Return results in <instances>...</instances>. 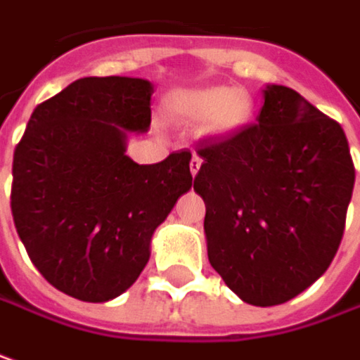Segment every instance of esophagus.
Here are the masks:
<instances>
[{
    "instance_id": "1",
    "label": "esophagus",
    "mask_w": 360,
    "mask_h": 360,
    "mask_svg": "<svg viewBox=\"0 0 360 360\" xmlns=\"http://www.w3.org/2000/svg\"><path fill=\"white\" fill-rule=\"evenodd\" d=\"M200 166H202V158H198V156L194 154L192 160H190V172H192V176H196V174H198Z\"/></svg>"
}]
</instances>
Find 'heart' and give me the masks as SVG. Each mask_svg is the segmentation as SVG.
I'll return each mask as SVG.
<instances>
[{
    "instance_id": "b5f03b06",
    "label": "heart",
    "mask_w": 360,
    "mask_h": 360,
    "mask_svg": "<svg viewBox=\"0 0 360 360\" xmlns=\"http://www.w3.org/2000/svg\"><path fill=\"white\" fill-rule=\"evenodd\" d=\"M174 104L186 118L196 122L208 120L210 130L216 134H230L242 128L252 110L246 94L234 91L226 86L186 91L178 96Z\"/></svg>"
}]
</instances>
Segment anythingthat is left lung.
I'll return each mask as SVG.
<instances>
[{
	"label": "left lung",
	"mask_w": 360,
	"mask_h": 360,
	"mask_svg": "<svg viewBox=\"0 0 360 360\" xmlns=\"http://www.w3.org/2000/svg\"><path fill=\"white\" fill-rule=\"evenodd\" d=\"M194 190L208 260L238 297L274 307L325 274L342 240L354 164L339 122L269 86L252 124L198 140Z\"/></svg>",
	"instance_id": "left-lung-1"
}]
</instances>
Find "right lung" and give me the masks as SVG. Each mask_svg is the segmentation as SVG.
<instances>
[{
    "label": "right lung",
    "instance_id": "1",
    "mask_svg": "<svg viewBox=\"0 0 360 360\" xmlns=\"http://www.w3.org/2000/svg\"><path fill=\"white\" fill-rule=\"evenodd\" d=\"M154 88L140 77H82L37 105L13 152L11 214L51 286L86 302L128 290L154 230L190 190V150L136 164L126 134L146 131Z\"/></svg>",
    "mask_w": 360,
    "mask_h": 360
}]
</instances>
